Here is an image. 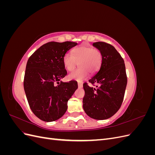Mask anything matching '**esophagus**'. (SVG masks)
<instances>
[{"instance_id": "34e87169", "label": "esophagus", "mask_w": 155, "mask_h": 155, "mask_svg": "<svg viewBox=\"0 0 155 155\" xmlns=\"http://www.w3.org/2000/svg\"><path fill=\"white\" fill-rule=\"evenodd\" d=\"M78 85L79 88H82L83 87V84L81 83H78Z\"/></svg>"}]
</instances>
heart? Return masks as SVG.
<instances>
[{"label":"heart","mask_w":155,"mask_h":155,"mask_svg":"<svg viewBox=\"0 0 155 155\" xmlns=\"http://www.w3.org/2000/svg\"><path fill=\"white\" fill-rule=\"evenodd\" d=\"M102 59L101 51L91 46L83 45L73 50V55L67 52L63 57L64 66L68 71L76 67L79 63V68L68 75L72 80L82 81L85 79L88 73L94 74L99 69Z\"/></svg>","instance_id":"obj_1"}]
</instances>
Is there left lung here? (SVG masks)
Masks as SVG:
<instances>
[{"instance_id": "1", "label": "left lung", "mask_w": 155, "mask_h": 155, "mask_svg": "<svg viewBox=\"0 0 155 155\" xmlns=\"http://www.w3.org/2000/svg\"><path fill=\"white\" fill-rule=\"evenodd\" d=\"M92 45L102 54L100 70L88 81L96 88L83 84V107L95 120H106L115 114L122 104L127 83L124 61L113 46L104 42Z\"/></svg>"}]
</instances>
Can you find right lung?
Masks as SVG:
<instances>
[{
    "instance_id": "obj_1",
    "label": "right lung",
    "mask_w": 155,
    "mask_h": 155,
    "mask_svg": "<svg viewBox=\"0 0 155 155\" xmlns=\"http://www.w3.org/2000/svg\"><path fill=\"white\" fill-rule=\"evenodd\" d=\"M77 45L70 41L49 42L28 60L24 89L31 110L41 120L48 122L61 118L67 110L68 100L78 88L75 81H59L67 74L64 55Z\"/></svg>"
}]
</instances>
